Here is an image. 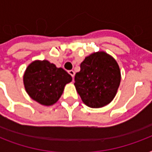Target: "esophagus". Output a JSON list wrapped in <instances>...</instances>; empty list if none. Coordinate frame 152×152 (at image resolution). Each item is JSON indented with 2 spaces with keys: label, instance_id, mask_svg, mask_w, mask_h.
<instances>
[{
  "label": "esophagus",
  "instance_id": "1",
  "mask_svg": "<svg viewBox=\"0 0 152 152\" xmlns=\"http://www.w3.org/2000/svg\"><path fill=\"white\" fill-rule=\"evenodd\" d=\"M69 75H71V76L72 77V78H74V76H75V72H74L73 70H69Z\"/></svg>",
  "mask_w": 152,
  "mask_h": 152
}]
</instances>
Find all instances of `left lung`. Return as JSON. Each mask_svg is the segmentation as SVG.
I'll use <instances>...</instances> for the list:
<instances>
[{
  "instance_id": "left-lung-1",
  "label": "left lung",
  "mask_w": 152,
  "mask_h": 152,
  "mask_svg": "<svg viewBox=\"0 0 152 152\" xmlns=\"http://www.w3.org/2000/svg\"><path fill=\"white\" fill-rule=\"evenodd\" d=\"M120 82V68L115 59L99 51L86 57L81 63L74 85L83 103L91 108H100L113 99Z\"/></svg>"
}]
</instances>
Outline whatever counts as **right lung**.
<instances>
[{
    "label": "right lung",
    "instance_id": "obj_1",
    "mask_svg": "<svg viewBox=\"0 0 152 152\" xmlns=\"http://www.w3.org/2000/svg\"><path fill=\"white\" fill-rule=\"evenodd\" d=\"M72 76L62 68H57L48 61H34L27 66L23 75L25 89L34 101L44 106L56 103L64 86Z\"/></svg>",
    "mask_w": 152,
    "mask_h": 152
}]
</instances>
